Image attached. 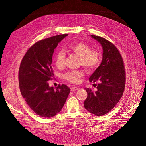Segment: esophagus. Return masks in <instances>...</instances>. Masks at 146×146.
<instances>
[{
	"label": "esophagus",
	"instance_id": "34e87169",
	"mask_svg": "<svg viewBox=\"0 0 146 146\" xmlns=\"http://www.w3.org/2000/svg\"><path fill=\"white\" fill-rule=\"evenodd\" d=\"M78 90V88H77V87H71V91L72 92H74V91H76Z\"/></svg>",
	"mask_w": 146,
	"mask_h": 146
}]
</instances>
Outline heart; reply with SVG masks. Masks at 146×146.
Returning a JSON list of instances; mask_svg holds the SVG:
<instances>
[{
  "label": "heart",
  "mask_w": 146,
  "mask_h": 146,
  "mask_svg": "<svg viewBox=\"0 0 146 146\" xmlns=\"http://www.w3.org/2000/svg\"><path fill=\"white\" fill-rule=\"evenodd\" d=\"M66 51L72 53L80 57V64L87 70H93L98 66L100 61V56L99 52L91 50L89 46L82 42H77L70 45L66 48ZM65 53L59 52L55 59V63L58 68H62L64 66ZM83 76V73L80 70L70 71L64 75L66 80L73 83L80 82V78Z\"/></svg>",
  "instance_id": "b5f03b06"
}]
</instances>
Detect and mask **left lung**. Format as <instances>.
<instances>
[{
	"label": "left lung",
	"mask_w": 146,
	"mask_h": 146,
	"mask_svg": "<svg viewBox=\"0 0 146 146\" xmlns=\"http://www.w3.org/2000/svg\"><path fill=\"white\" fill-rule=\"evenodd\" d=\"M103 48L102 60L100 66L89 77L97 90L85 89L87 98L84 102V108L90 113L101 116L109 113L116 105L124 90L125 73L123 59L117 48L105 38L91 35Z\"/></svg>",
	"instance_id": "8db88e82"
}]
</instances>
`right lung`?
<instances>
[{"label":"right lung","instance_id":"1","mask_svg":"<svg viewBox=\"0 0 146 146\" xmlns=\"http://www.w3.org/2000/svg\"><path fill=\"white\" fill-rule=\"evenodd\" d=\"M67 36L57 35L36 43L26 52L19 68V83L23 98L36 114L44 118L59 113L70 92L66 85L55 89L48 83L54 77V49Z\"/></svg>","mask_w":146,"mask_h":146}]
</instances>
